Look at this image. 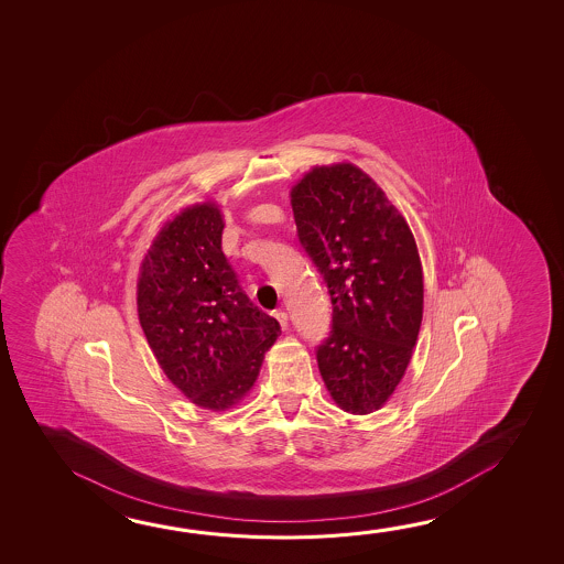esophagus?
<instances>
[{
  "mask_svg": "<svg viewBox=\"0 0 564 564\" xmlns=\"http://www.w3.org/2000/svg\"><path fill=\"white\" fill-rule=\"evenodd\" d=\"M275 318H278L279 325L286 328V325H289V315H286L285 311H275Z\"/></svg>",
  "mask_w": 564,
  "mask_h": 564,
  "instance_id": "1",
  "label": "esophagus"
}]
</instances>
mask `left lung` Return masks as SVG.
<instances>
[{
	"instance_id": "8db88e82",
	"label": "left lung",
	"mask_w": 564,
	"mask_h": 564,
	"mask_svg": "<svg viewBox=\"0 0 564 564\" xmlns=\"http://www.w3.org/2000/svg\"><path fill=\"white\" fill-rule=\"evenodd\" d=\"M291 206L333 303L330 335L316 346L318 370L338 408L370 414L402 380L422 325L414 236L375 180L346 162L306 172Z\"/></svg>"
}]
</instances>
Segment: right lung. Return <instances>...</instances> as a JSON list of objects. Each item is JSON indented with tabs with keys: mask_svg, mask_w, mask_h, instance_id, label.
I'll use <instances>...</instances> for the list:
<instances>
[{
	"mask_svg": "<svg viewBox=\"0 0 564 564\" xmlns=\"http://www.w3.org/2000/svg\"><path fill=\"white\" fill-rule=\"evenodd\" d=\"M221 231L216 204L182 209L152 241L137 289L140 326L160 368L208 410H228L248 394L281 333L241 291Z\"/></svg>",
	"mask_w": 564,
	"mask_h": 564,
	"instance_id": "obj_1",
	"label": "right lung"
}]
</instances>
